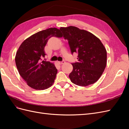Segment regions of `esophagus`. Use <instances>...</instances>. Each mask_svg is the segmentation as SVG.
Segmentation results:
<instances>
[{
    "mask_svg": "<svg viewBox=\"0 0 129 129\" xmlns=\"http://www.w3.org/2000/svg\"><path fill=\"white\" fill-rule=\"evenodd\" d=\"M64 62H65V61L64 60H63V61H59V62H58V63H59L60 64H62L64 63Z\"/></svg>",
    "mask_w": 129,
    "mask_h": 129,
    "instance_id": "34e87169",
    "label": "esophagus"
}]
</instances>
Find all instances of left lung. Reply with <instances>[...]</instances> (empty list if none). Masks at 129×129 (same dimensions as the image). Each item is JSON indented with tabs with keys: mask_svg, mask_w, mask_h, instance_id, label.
I'll list each match as a JSON object with an SVG mask.
<instances>
[{
	"mask_svg": "<svg viewBox=\"0 0 129 129\" xmlns=\"http://www.w3.org/2000/svg\"><path fill=\"white\" fill-rule=\"evenodd\" d=\"M60 30L68 40L72 54L78 53V61L72 63L71 81L82 87L95 83L107 64V51L102 43L92 33L76 27H61Z\"/></svg>",
	"mask_w": 129,
	"mask_h": 129,
	"instance_id": "8db88e82",
	"label": "left lung"
}]
</instances>
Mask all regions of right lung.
<instances>
[{
    "instance_id": "obj_1",
    "label": "right lung",
    "mask_w": 129,
    "mask_h": 129,
    "mask_svg": "<svg viewBox=\"0 0 129 129\" xmlns=\"http://www.w3.org/2000/svg\"><path fill=\"white\" fill-rule=\"evenodd\" d=\"M60 38V29L50 28L27 38L19 47L15 61L19 74L28 85L36 90H44L53 84L57 69L49 61L42 60L46 54L45 47L50 38Z\"/></svg>"
}]
</instances>
